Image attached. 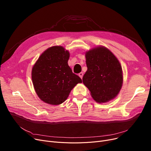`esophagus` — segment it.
I'll list each match as a JSON object with an SVG mask.
<instances>
[{
	"label": "esophagus",
	"instance_id": "34e87169",
	"mask_svg": "<svg viewBox=\"0 0 151 151\" xmlns=\"http://www.w3.org/2000/svg\"><path fill=\"white\" fill-rule=\"evenodd\" d=\"M78 75H79V76H80L81 79L83 78V72H81V73H80L78 74Z\"/></svg>",
	"mask_w": 151,
	"mask_h": 151
}]
</instances>
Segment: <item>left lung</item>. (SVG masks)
<instances>
[{
	"instance_id": "left-lung-1",
	"label": "left lung",
	"mask_w": 151,
	"mask_h": 151,
	"mask_svg": "<svg viewBox=\"0 0 151 151\" xmlns=\"http://www.w3.org/2000/svg\"><path fill=\"white\" fill-rule=\"evenodd\" d=\"M88 70L83 77L93 99L100 104L114 99L123 84L121 63L107 47L99 46L85 53Z\"/></svg>"
}]
</instances>
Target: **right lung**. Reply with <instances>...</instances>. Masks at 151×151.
Wrapping results in <instances>:
<instances>
[{"label": "right lung", "instance_id": "right-lung-1", "mask_svg": "<svg viewBox=\"0 0 151 151\" xmlns=\"http://www.w3.org/2000/svg\"><path fill=\"white\" fill-rule=\"evenodd\" d=\"M70 53L61 46L45 50L32 69V80L38 97L52 105L64 102L81 79L68 65Z\"/></svg>", "mask_w": 151, "mask_h": 151}]
</instances>
